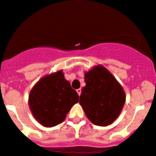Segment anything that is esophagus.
Wrapping results in <instances>:
<instances>
[{
  "mask_svg": "<svg viewBox=\"0 0 156 156\" xmlns=\"http://www.w3.org/2000/svg\"><path fill=\"white\" fill-rule=\"evenodd\" d=\"M77 92H78V95H81V88L77 89Z\"/></svg>",
  "mask_w": 156,
  "mask_h": 156,
  "instance_id": "obj_1",
  "label": "esophagus"
}]
</instances>
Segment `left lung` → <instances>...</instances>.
Instances as JSON below:
<instances>
[{
  "instance_id": "obj_1",
  "label": "left lung",
  "mask_w": 156,
  "mask_h": 156,
  "mask_svg": "<svg viewBox=\"0 0 156 156\" xmlns=\"http://www.w3.org/2000/svg\"><path fill=\"white\" fill-rule=\"evenodd\" d=\"M86 85L79 103L94 124L106 126L120 115L126 101L124 90L110 72L101 66L84 74Z\"/></svg>"
}]
</instances>
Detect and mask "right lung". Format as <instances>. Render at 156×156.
I'll use <instances>...</instances> for the list:
<instances>
[{
  "label": "right lung",
  "instance_id": "add662e5",
  "mask_svg": "<svg viewBox=\"0 0 156 156\" xmlns=\"http://www.w3.org/2000/svg\"><path fill=\"white\" fill-rule=\"evenodd\" d=\"M78 98L76 90L72 88L70 82L59 71L38 81L30 93L29 105L39 123L52 127L64 121Z\"/></svg>",
  "mask_w": 156,
  "mask_h": 156
}]
</instances>
